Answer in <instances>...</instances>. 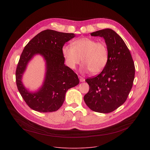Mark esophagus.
I'll list each match as a JSON object with an SVG mask.
<instances>
[{
    "instance_id": "1",
    "label": "esophagus",
    "mask_w": 150,
    "mask_h": 150,
    "mask_svg": "<svg viewBox=\"0 0 150 150\" xmlns=\"http://www.w3.org/2000/svg\"><path fill=\"white\" fill-rule=\"evenodd\" d=\"M78 78H79V81H80L81 82H83V81H85V79H84L83 77H82L81 76H78Z\"/></svg>"
}]
</instances>
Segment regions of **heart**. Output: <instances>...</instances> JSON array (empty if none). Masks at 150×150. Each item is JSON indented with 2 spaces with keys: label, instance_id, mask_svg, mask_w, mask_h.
I'll use <instances>...</instances> for the list:
<instances>
[{
  "label": "heart",
  "instance_id": "1",
  "mask_svg": "<svg viewBox=\"0 0 150 150\" xmlns=\"http://www.w3.org/2000/svg\"><path fill=\"white\" fill-rule=\"evenodd\" d=\"M71 46L62 48L67 65L71 69H75L82 60L85 69H88L92 74H97L108 63L109 50L104 41L83 37L73 41Z\"/></svg>",
  "mask_w": 150,
  "mask_h": 150
}]
</instances>
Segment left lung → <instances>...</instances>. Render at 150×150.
<instances>
[{
  "mask_svg": "<svg viewBox=\"0 0 150 150\" xmlns=\"http://www.w3.org/2000/svg\"><path fill=\"white\" fill-rule=\"evenodd\" d=\"M91 35L104 38L109 60L100 74L85 79L90 89L83 100L93 111L108 113L126 100L133 85L135 65L129 50L115 31L107 28L93 32Z\"/></svg>",
  "mask_w": 150,
  "mask_h": 150,
  "instance_id": "1",
  "label": "left lung"
}]
</instances>
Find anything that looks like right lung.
Returning <instances> with one entry per match:
<instances>
[{
	"label": "right lung",
	"instance_id": "right-lung-1",
	"mask_svg": "<svg viewBox=\"0 0 150 150\" xmlns=\"http://www.w3.org/2000/svg\"><path fill=\"white\" fill-rule=\"evenodd\" d=\"M75 36L74 33L46 30L36 35L24 47L16 70V82L21 96L33 110L41 113L57 110L65 101L67 91L79 83L77 75L64 64L62 54L64 45ZM36 54L44 57L47 72L42 87L32 93L24 87L22 77L28 62Z\"/></svg>",
	"mask_w": 150,
	"mask_h": 150
}]
</instances>
